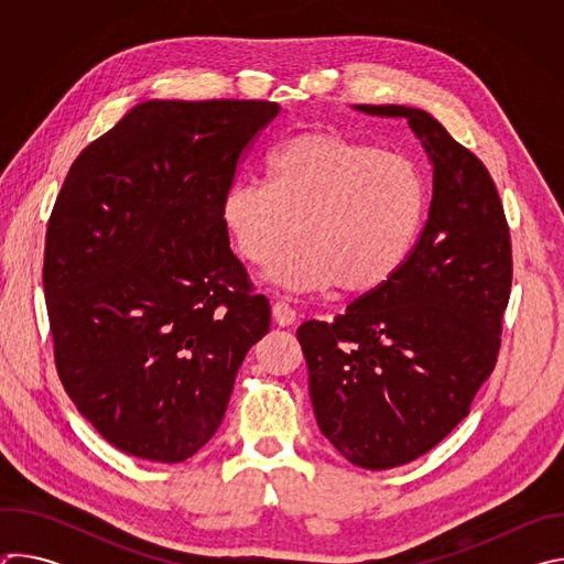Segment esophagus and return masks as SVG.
<instances>
[{"instance_id": "34e87169", "label": "esophagus", "mask_w": 564, "mask_h": 564, "mask_svg": "<svg viewBox=\"0 0 564 564\" xmlns=\"http://www.w3.org/2000/svg\"><path fill=\"white\" fill-rule=\"evenodd\" d=\"M272 316H274V321H276V326H281V328L294 326V321H296L294 307H290L285 301H276V303L272 305Z\"/></svg>"}]
</instances>
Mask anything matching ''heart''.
<instances>
[{
	"mask_svg": "<svg viewBox=\"0 0 564 564\" xmlns=\"http://www.w3.org/2000/svg\"><path fill=\"white\" fill-rule=\"evenodd\" d=\"M270 181H240L223 198L238 254L270 263L294 292L337 285L366 296L404 268L426 216V183L413 160L330 129L283 140L268 158Z\"/></svg>",
	"mask_w": 564,
	"mask_h": 564,
	"instance_id": "b5f03b06",
	"label": "heart"
}]
</instances>
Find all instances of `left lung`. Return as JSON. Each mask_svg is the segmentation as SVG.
Instances as JSON below:
<instances>
[{"mask_svg":"<svg viewBox=\"0 0 564 564\" xmlns=\"http://www.w3.org/2000/svg\"><path fill=\"white\" fill-rule=\"evenodd\" d=\"M406 118L433 167V198L404 268L344 314L305 321L316 424L355 466L383 470L440 444L466 415L498 359L511 292V238L481 160L426 111L355 105Z\"/></svg>","mask_w":564,"mask_h":564,"instance_id":"1","label":"left lung"}]
</instances>
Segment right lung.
I'll return each mask as SVG.
<instances>
[{
    "mask_svg": "<svg viewBox=\"0 0 564 564\" xmlns=\"http://www.w3.org/2000/svg\"><path fill=\"white\" fill-rule=\"evenodd\" d=\"M259 100H144L70 165L44 248L57 375L116 448L163 464L218 431L270 303L229 250L223 198L279 116Z\"/></svg>",
    "mask_w": 564,
    "mask_h": 564,
    "instance_id": "1",
    "label": "right lung"
}]
</instances>
